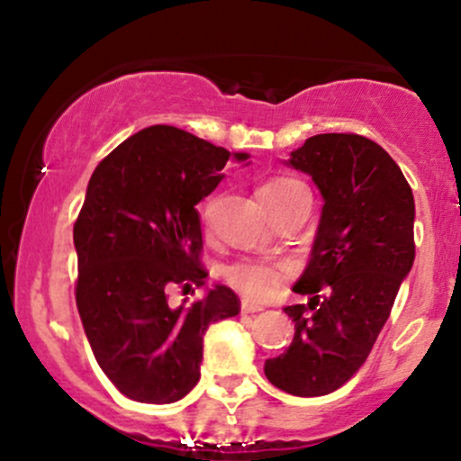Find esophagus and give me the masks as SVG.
<instances>
[{"label":"esophagus","mask_w":461,"mask_h":461,"mask_svg":"<svg viewBox=\"0 0 461 461\" xmlns=\"http://www.w3.org/2000/svg\"><path fill=\"white\" fill-rule=\"evenodd\" d=\"M240 310L245 312V314H253V312H262L264 305L258 303V301H251V299H242L240 301Z\"/></svg>","instance_id":"obj_1"}]
</instances>
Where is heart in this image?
<instances>
[{"label": "heart", "mask_w": 461, "mask_h": 461, "mask_svg": "<svg viewBox=\"0 0 461 461\" xmlns=\"http://www.w3.org/2000/svg\"><path fill=\"white\" fill-rule=\"evenodd\" d=\"M293 188H301V184L288 177H277L264 182L260 194H282ZM285 275H288L285 264L258 260V258H240V260H234L223 268V277L227 282L247 297L256 299H267L273 293H277Z\"/></svg>", "instance_id": "1"}]
</instances>
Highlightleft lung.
Returning <instances> with one entry per match:
<instances>
[{"label": "left lung", "mask_w": 461, "mask_h": 461, "mask_svg": "<svg viewBox=\"0 0 461 461\" xmlns=\"http://www.w3.org/2000/svg\"><path fill=\"white\" fill-rule=\"evenodd\" d=\"M285 164L308 173L322 212L310 262L284 308L294 338L264 375L294 396H322L366 362L414 264V194L399 164L357 134H316Z\"/></svg>", "instance_id": "left-lung-1"}]
</instances>
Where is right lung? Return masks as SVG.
Masks as SVG:
<instances>
[{"label":"right lung","instance_id":"add662e5","mask_svg":"<svg viewBox=\"0 0 461 461\" xmlns=\"http://www.w3.org/2000/svg\"><path fill=\"white\" fill-rule=\"evenodd\" d=\"M247 158L151 125L93 171L73 225L76 303L99 368L131 401L184 399L201 377L208 327L240 312L234 290L205 285L194 205L219 186L227 160ZM173 285L205 287L206 297L173 309L166 297Z\"/></svg>","mask_w":461,"mask_h":461}]
</instances>
